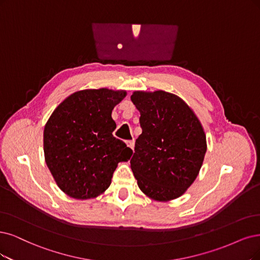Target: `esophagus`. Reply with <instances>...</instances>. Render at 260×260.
Returning a JSON list of instances; mask_svg holds the SVG:
<instances>
[{
  "label": "esophagus",
  "instance_id": "1",
  "mask_svg": "<svg viewBox=\"0 0 260 260\" xmlns=\"http://www.w3.org/2000/svg\"><path fill=\"white\" fill-rule=\"evenodd\" d=\"M126 145H127L128 148L134 150V146H135V141H134V140H127L126 141Z\"/></svg>",
  "mask_w": 260,
  "mask_h": 260
}]
</instances>
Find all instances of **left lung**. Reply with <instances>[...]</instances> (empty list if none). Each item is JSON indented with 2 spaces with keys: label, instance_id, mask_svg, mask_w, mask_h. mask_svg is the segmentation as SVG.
<instances>
[{
  "label": "left lung",
  "instance_id": "8db88e82",
  "mask_svg": "<svg viewBox=\"0 0 260 260\" xmlns=\"http://www.w3.org/2000/svg\"><path fill=\"white\" fill-rule=\"evenodd\" d=\"M131 100L140 111L141 135L131 168L147 196L176 199L198 176L207 151L206 135L195 113L177 95L136 91Z\"/></svg>",
  "mask_w": 260,
  "mask_h": 260
}]
</instances>
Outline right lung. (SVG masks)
I'll return each mask as SVG.
<instances>
[{
	"label": "right lung",
	"instance_id": "right-lung-1",
	"mask_svg": "<svg viewBox=\"0 0 260 260\" xmlns=\"http://www.w3.org/2000/svg\"><path fill=\"white\" fill-rule=\"evenodd\" d=\"M126 95L108 89L83 90L65 99L44 129L46 164L57 186L76 199L94 198L107 189L118 162L133 151L117 139L111 112Z\"/></svg>",
	"mask_w": 260,
	"mask_h": 260
}]
</instances>
